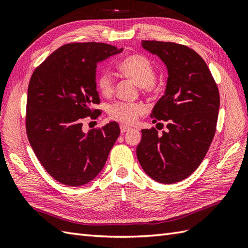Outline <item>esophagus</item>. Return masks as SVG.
I'll list each match as a JSON object with an SVG mask.
<instances>
[{
    "mask_svg": "<svg viewBox=\"0 0 248 248\" xmlns=\"http://www.w3.org/2000/svg\"><path fill=\"white\" fill-rule=\"evenodd\" d=\"M130 130L129 127H125V125H120V132L121 133H124V132H128Z\"/></svg>",
    "mask_w": 248,
    "mask_h": 248,
    "instance_id": "1",
    "label": "esophagus"
}]
</instances>
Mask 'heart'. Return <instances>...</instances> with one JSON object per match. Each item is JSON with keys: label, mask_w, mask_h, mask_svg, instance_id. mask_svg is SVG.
<instances>
[{"label": "heart", "mask_w": 248, "mask_h": 248, "mask_svg": "<svg viewBox=\"0 0 248 248\" xmlns=\"http://www.w3.org/2000/svg\"><path fill=\"white\" fill-rule=\"evenodd\" d=\"M119 71L124 77L134 81L146 92H149L155 81V69L152 62L143 55H130L120 62ZM99 92L109 96L114 91V81L108 72L100 73L97 80ZM144 113V108L139 103L117 102L109 108V117L124 124H133Z\"/></svg>", "instance_id": "heart-1"}]
</instances>
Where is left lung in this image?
<instances>
[{"label": "left lung", "instance_id": "8db88e82", "mask_svg": "<svg viewBox=\"0 0 248 248\" xmlns=\"http://www.w3.org/2000/svg\"><path fill=\"white\" fill-rule=\"evenodd\" d=\"M141 46L156 55L167 69L163 97L151 117L167 123L162 135L141 130L136 155L144 171L155 181L171 184L196 170L207 155L217 129L219 93L202 56L186 46L143 40Z\"/></svg>", "mask_w": 248, "mask_h": 248}]
</instances>
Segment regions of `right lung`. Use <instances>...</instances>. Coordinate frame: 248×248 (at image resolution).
Instances as JSON below:
<instances>
[{
  "mask_svg": "<svg viewBox=\"0 0 248 248\" xmlns=\"http://www.w3.org/2000/svg\"><path fill=\"white\" fill-rule=\"evenodd\" d=\"M100 43L69 44L54 51L34 71L28 89L26 133L41 165L69 186L91 182L103 170L120 134L116 121L83 131V119L98 113L99 62L123 52Z\"/></svg>",
  "mask_w": 248,
  "mask_h": 248,
  "instance_id": "obj_1",
  "label": "right lung"
}]
</instances>
